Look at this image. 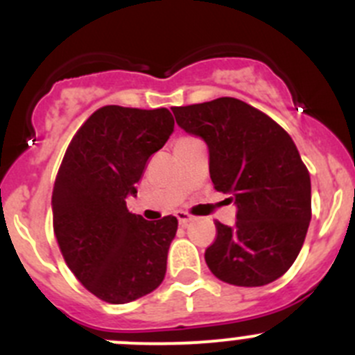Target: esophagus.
<instances>
[{
    "instance_id": "obj_1",
    "label": "esophagus",
    "mask_w": 355,
    "mask_h": 355,
    "mask_svg": "<svg viewBox=\"0 0 355 355\" xmlns=\"http://www.w3.org/2000/svg\"><path fill=\"white\" fill-rule=\"evenodd\" d=\"M177 218H178V224H180V226H187V224L191 223V217H189L185 211H177Z\"/></svg>"
}]
</instances>
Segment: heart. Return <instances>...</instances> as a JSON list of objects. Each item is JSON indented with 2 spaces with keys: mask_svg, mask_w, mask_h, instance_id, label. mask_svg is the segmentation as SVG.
Wrapping results in <instances>:
<instances>
[{
  "mask_svg": "<svg viewBox=\"0 0 355 355\" xmlns=\"http://www.w3.org/2000/svg\"><path fill=\"white\" fill-rule=\"evenodd\" d=\"M182 140H189V138H182ZM182 140H180V141H182Z\"/></svg>",
  "mask_w": 355,
  "mask_h": 355,
  "instance_id": "heart-1",
  "label": "heart"
}]
</instances>
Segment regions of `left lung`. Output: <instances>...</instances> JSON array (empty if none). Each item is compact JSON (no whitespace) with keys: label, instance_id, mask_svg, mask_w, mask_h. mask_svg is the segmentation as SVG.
<instances>
[{"label":"left lung","instance_id":"obj_1","mask_svg":"<svg viewBox=\"0 0 355 355\" xmlns=\"http://www.w3.org/2000/svg\"><path fill=\"white\" fill-rule=\"evenodd\" d=\"M177 124L200 137L214 187L236 205V223H215L205 261L231 286L259 287L296 261L312 218V184L293 138L236 98L173 107Z\"/></svg>","mask_w":355,"mask_h":355}]
</instances>
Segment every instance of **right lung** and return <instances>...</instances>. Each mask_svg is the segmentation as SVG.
<instances>
[{"label": "right lung", "instance_id": "add662e5", "mask_svg": "<svg viewBox=\"0 0 355 355\" xmlns=\"http://www.w3.org/2000/svg\"><path fill=\"white\" fill-rule=\"evenodd\" d=\"M173 128L166 108L108 105L84 122L61 162L52 191L55 238L73 275L107 303L135 301L164 280L177 217L150 223L125 200L137 196L148 157Z\"/></svg>", "mask_w": 355, "mask_h": 355}]
</instances>
